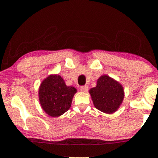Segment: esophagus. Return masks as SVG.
I'll return each mask as SVG.
<instances>
[{"label": "esophagus", "mask_w": 158, "mask_h": 158, "mask_svg": "<svg viewBox=\"0 0 158 158\" xmlns=\"http://www.w3.org/2000/svg\"><path fill=\"white\" fill-rule=\"evenodd\" d=\"M80 89H81L82 92H86L88 90V85H83L80 88Z\"/></svg>", "instance_id": "esophagus-1"}]
</instances>
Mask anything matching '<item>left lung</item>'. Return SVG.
I'll list each match as a JSON object with an SVG mask.
<instances>
[{
	"mask_svg": "<svg viewBox=\"0 0 158 158\" xmlns=\"http://www.w3.org/2000/svg\"><path fill=\"white\" fill-rule=\"evenodd\" d=\"M89 94L94 106L108 114L117 111L124 98L122 84L106 75L99 77L96 86L90 89Z\"/></svg>",
	"mask_w": 158,
	"mask_h": 158,
	"instance_id": "left-lung-1",
	"label": "left lung"
}]
</instances>
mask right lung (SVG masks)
Here are the masks:
<instances>
[{"label": "right lung", "instance_id": "obj_1", "mask_svg": "<svg viewBox=\"0 0 158 158\" xmlns=\"http://www.w3.org/2000/svg\"><path fill=\"white\" fill-rule=\"evenodd\" d=\"M77 89L68 86L60 75L52 74L40 85L39 100L41 107L50 117H58L68 111Z\"/></svg>", "mask_w": 158, "mask_h": 158}]
</instances>
